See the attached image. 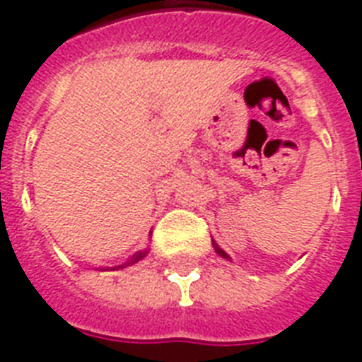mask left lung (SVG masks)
I'll return each instance as SVG.
<instances>
[{"instance_id": "8db88e82", "label": "left lung", "mask_w": 362, "mask_h": 362, "mask_svg": "<svg viewBox=\"0 0 362 362\" xmlns=\"http://www.w3.org/2000/svg\"><path fill=\"white\" fill-rule=\"evenodd\" d=\"M215 251H217V253H218V255H221V257H224V258H230V257H228V255H226V253H224V251H222V250H221V247H218V246H217V244H215Z\"/></svg>"}]
</instances>
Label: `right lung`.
Masks as SVG:
<instances>
[{
    "instance_id": "obj_1",
    "label": "right lung",
    "mask_w": 362,
    "mask_h": 362,
    "mask_svg": "<svg viewBox=\"0 0 362 362\" xmlns=\"http://www.w3.org/2000/svg\"><path fill=\"white\" fill-rule=\"evenodd\" d=\"M145 253H147V251H138V253H136V255H132V257H131V260H127V264H124V265H118V267H111V269H122V267H125V265H131V264H134V262L141 260V258L145 257ZM105 271H107V269H105Z\"/></svg>"
}]
</instances>
